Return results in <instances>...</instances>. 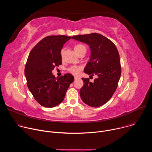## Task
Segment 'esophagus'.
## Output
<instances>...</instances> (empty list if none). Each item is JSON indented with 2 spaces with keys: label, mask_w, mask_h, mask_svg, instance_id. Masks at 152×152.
Instances as JSON below:
<instances>
[{
  "label": "esophagus",
  "mask_w": 152,
  "mask_h": 152,
  "mask_svg": "<svg viewBox=\"0 0 152 152\" xmlns=\"http://www.w3.org/2000/svg\"><path fill=\"white\" fill-rule=\"evenodd\" d=\"M78 78H79V77H76V76H75V80H76V79H78Z\"/></svg>",
  "instance_id": "obj_1"
}]
</instances>
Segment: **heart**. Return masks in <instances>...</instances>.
I'll use <instances>...</instances> for the list:
<instances>
[{
    "instance_id": "obj_1",
    "label": "heart",
    "mask_w": 152,
    "mask_h": 152,
    "mask_svg": "<svg viewBox=\"0 0 152 152\" xmlns=\"http://www.w3.org/2000/svg\"><path fill=\"white\" fill-rule=\"evenodd\" d=\"M74 50L75 51V52L79 55L80 52H82L83 50H86V48L85 47V46H83V45L81 44H77L75 45L74 46ZM63 53V50H61V55H62ZM81 70V67H79V66H72L71 67L69 68V70L70 73H72V74L75 75H77L80 73V71Z\"/></svg>"
}]
</instances>
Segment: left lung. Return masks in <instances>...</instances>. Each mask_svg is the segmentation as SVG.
Listing matches in <instances>:
<instances>
[{"label":"left lung","mask_w":152,"mask_h":152,"mask_svg":"<svg viewBox=\"0 0 152 152\" xmlns=\"http://www.w3.org/2000/svg\"><path fill=\"white\" fill-rule=\"evenodd\" d=\"M72 38L90 46V59L83 72L90 76H97L93 82L89 78H82L80 97L90 106H100L111 98L117 88L121 73L118 50L110 39L97 33L75 35Z\"/></svg>","instance_id":"obj_1"}]
</instances>
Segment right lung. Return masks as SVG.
<instances>
[{"label":"right lung","instance_id":"obj_1","mask_svg":"<svg viewBox=\"0 0 152 152\" xmlns=\"http://www.w3.org/2000/svg\"><path fill=\"white\" fill-rule=\"evenodd\" d=\"M71 37L48 36L32 49L27 59L25 75L28 87L41 106L53 107L61 103L74 77L67 73L55 77L52 71L62 64L61 50Z\"/></svg>","mask_w":152,"mask_h":152}]
</instances>
